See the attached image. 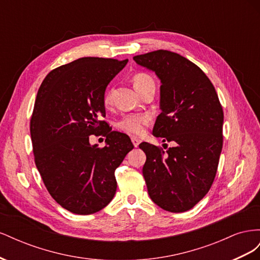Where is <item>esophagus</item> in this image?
<instances>
[{
    "label": "esophagus",
    "mask_w": 260,
    "mask_h": 260,
    "mask_svg": "<svg viewBox=\"0 0 260 260\" xmlns=\"http://www.w3.org/2000/svg\"><path fill=\"white\" fill-rule=\"evenodd\" d=\"M131 141H132L133 145H135V147H138V146H139V144H140V140H139L138 138H136V137H132V138H131Z\"/></svg>",
    "instance_id": "34e87169"
}]
</instances>
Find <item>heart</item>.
<instances>
[{
  "mask_svg": "<svg viewBox=\"0 0 260 260\" xmlns=\"http://www.w3.org/2000/svg\"><path fill=\"white\" fill-rule=\"evenodd\" d=\"M133 85H135L136 90L141 93L142 91L155 88V81L153 78L144 73H140L133 76L132 78ZM112 102V91L106 92L104 96V103L105 105H109ZM151 117L147 114H138V115H128L124 116L122 119L118 122V128L121 131L128 133V135L133 136H141L144 132V129L148 124Z\"/></svg>",
  "mask_w": 260,
  "mask_h": 260,
  "instance_id": "heart-1",
  "label": "heart"
}]
</instances>
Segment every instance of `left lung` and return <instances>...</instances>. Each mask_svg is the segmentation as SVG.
Here are the masks:
<instances>
[{
  "mask_svg": "<svg viewBox=\"0 0 260 260\" xmlns=\"http://www.w3.org/2000/svg\"><path fill=\"white\" fill-rule=\"evenodd\" d=\"M160 80L161 113L156 138L175 142L166 152L146 142L143 166L149 198L160 208H193L214 182L222 149L223 112L214 85L203 70L180 54L158 50L133 57Z\"/></svg>",
  "mask_w": 260,
  "mask_h": 260,
  "instance_id": "1",
  "label": "left lung"
}]
</instances>
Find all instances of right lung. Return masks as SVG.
<instances>
[{"mask_svg":"<svg viewBox=\"0 0 260 260\" xmlns=\"http://www.w3.org/2000/svg\"><path fill=\"white\" fill-rule=\"evenodd\" d=\"M127 62L82 57L52 70L39 88L30 122L36 166L52 198L73 214H94L111 203L115 170L135 147L101 120L107 85ZM101 131L103 149L88 140Z\"/></svg>","mask_w":260,"mask_h":260,"instance_id":"1","label":"right lung"}]
</instances>
